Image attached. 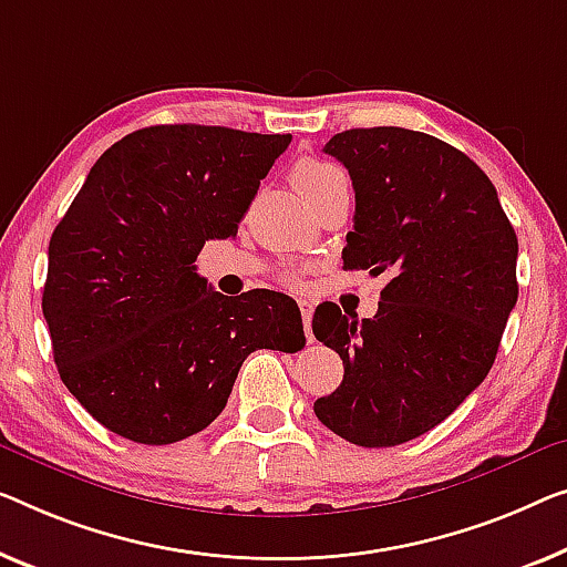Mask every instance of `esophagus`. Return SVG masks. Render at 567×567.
Segmentation results:
<instances>
[{
	"instance_id": "34e87169",
	"label": "esophagus",
	"mask_w": 567,
	"mask_h": 567,
	"mask_svg": "<svg viewBox=\"0 0 567 567\" xmlns=\"http://www.w3.org/2000/svg\"><path fill=\"white\" fill-rule=\"evenodd\" d=\"M298 306H300V312H302V323H306L308 341H312V328H310V323H312V310H316V302L302 298V300H298Z\"/></svg>"
}]
</instances>
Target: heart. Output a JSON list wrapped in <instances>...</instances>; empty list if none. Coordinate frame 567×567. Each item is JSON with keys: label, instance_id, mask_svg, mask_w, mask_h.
Instances as JSON below:
<instances>
[{"label": "heart", "instance_id": "b5f03b06", "mask_svg": "<svg viewBox=\"0 0 567 567\" xmlns=\"http://www.w3.org/2000/svg\"><path fill=\"white\" fill-rule=\"evenodd\" d=\"M336 183H349V181H346L341 167H336L333 163H326V159L302 157L300 163H295L292 167V185L308 203L312 198H318L320 193H326ZM295 280H298V277H292V282Z\"/></svg>", "mask_w": 567, "mask_h": 567}]
</instances>
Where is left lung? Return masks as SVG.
<instances>
[{
	"label": "left lung",
	"mask_w": 567,
	"mask_h": 567,
	"mask_svg": "<svg viewBox=\"0 0 567 567\" xmlns=\"http://www.w3.org/2000/svg\"><path fill=\"white\" fill-rule=\"evenodd\" d=\"M323 152L357 193L343 269L390 275L374 318L326 302L312 333L343 382L312 404L343 441L420 437L484 382L517 306V234L486 173L443 140L402 126L346 130Z\"/></svg>",
	"instance_id": "1"
}]
</instances>
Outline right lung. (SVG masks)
<instances>
[{
  "label": "right lung",
  "instance_id": "1",
  "mask_svg": "<svg viewBox=\"0 0 567 567\" xmlns=\"http://www.w3.org/2000/svg\"><path fill=\"white\" fill-rule=\"evenodd\" d=\"M290 140L157 124L91 167L50 236L42 316L68 392L112 433L145 445L196 435L251 351L306 346L292 298H226L193 265L208 239L236 236Z\"/></svg>",
  "mask_w": 567,
  "mask_h": 567
}]
</instances>
